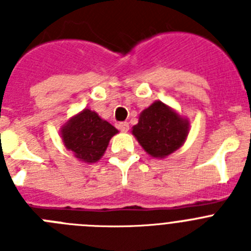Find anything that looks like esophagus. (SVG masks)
Masks as SVG:
<instances>
[{
    "label": "esophagus",
    "mask_w": 251,
    "mask_h": 251,
    "mask_svg": "<svg viewBox=\"0 0 251 251\" xmlns=\"http://www.w3.org/2000/svg\"><path fill=\"white\" fill-rule=\"evenodd\" d=\"M118 129L119 130H122V132H128V130H129V124L128 123H126V122H124V123H119L118 124Z\"/></svg>",
    "instance_id": "1"
}]
</instances>
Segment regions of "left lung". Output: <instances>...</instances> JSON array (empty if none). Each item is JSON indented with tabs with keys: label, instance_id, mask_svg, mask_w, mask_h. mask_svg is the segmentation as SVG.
I'll return each mask as SVG.
<instances>
[{
	"label": "left lung",
	"instance_id": "obj_1",
	"mask_svg": "<svg viewBox=\"0 0 251 251\" xmlns=\"http://www.w3.org/2000/svg\"><path fill=\"white\" fill-rule=\"evenodd\" d=\"M190 123L176 110L157 100L139 114L132 133L143 150L154 158H165L185 143Z\"/></svg>",
	"mask_w": 251,
	"mask_h": 251
}]
</instances>
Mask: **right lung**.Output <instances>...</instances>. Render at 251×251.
Listing matches in <instances>:
<instances>
[{"label": "right lung", "mask_w": 251, "mask_h": 251, "mask_svg": "<svg viewBox=\"0 0 251 251\" xmlns=\"http://www.w3.org/2000/svg\"><path fill=\"white\" fill-rule=\"evenodd\" d=\"M64 146L79 161L95 163L103 157L109 141L118 129L90 109L74 115L61 127Z\"/></svg>", "instance_id": "add662e5"}]
</instances>
